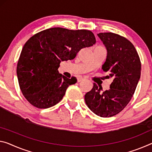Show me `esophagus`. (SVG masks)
<instances>
[{
	"mask_svg": "<svg viewBox=\"0 0 152 152\" xmlns=\"http://www.w3.org/2000/svg\"><path fill=\"white\" fill-rule=\"evenodd\" d=\"M84 80V79L83 77H79L77 78V82H81V81H82Z\"/></svg>",
	"mask_w": 152,
	"mask_h": 152,
	"instance_id": "esophagus-1",
	"label": "esophagus"
}]
</instances>
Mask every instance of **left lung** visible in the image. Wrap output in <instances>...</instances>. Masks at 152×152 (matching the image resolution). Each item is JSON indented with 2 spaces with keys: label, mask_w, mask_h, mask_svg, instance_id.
<instances>
[{
  "label": "left lung",
  "mask_w": 152,
  "mask_h": 152,
  "mask_svg": "<svg viewBox=\"0 0 152 152\" xmlns=\"http://www.w3.org/2000/svg\"><path fill=\"white\" fill-rule=\"evenodd\" d=\"M107 50L106 61L102 65L112 78L110 89L101 92L94 83L85 95V101L96 115L109 118L117 115L126 107L136 90L141 77V64L136 49L126 38L113 32L98 34Z\"/></svg>",
  "instance_id": "left-lung-1"
}]
</instances>
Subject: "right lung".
<instances>
[{"mask_svg":"<svg viewBox=\"0 0 152 152\" xmlns=\"http://www.w3.org/2000/svg\"><path fill=\"white\" fill-rule=\"evenodd\" d=\"M96 43L92 32L52 28L33 35L22 48L17 64L20 90L28 101L39 109L54 106L67 88L77 82L59 73L61 61L73 60L81 49Z\"/></svg>","mask_w":152,"mask_h":152,"instance_id":"1","label":"right lung"}]
</instances>
